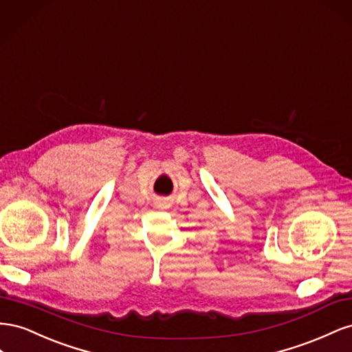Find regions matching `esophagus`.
I'll return each mask as SVG.
<instances>
[{"instance_id":"34e87169","label":"esophagus","mask_w":352,"mask_h":352,"mask_svg":"<svg viewBox=\"0 0 352 352\" xmlns=\"http://www.w3.org/2000/svg\"><path fill=\"white\" fill-rule=\"evenodd\" d=\"M170 206V204H168V202H159L157 204V208H160V209H168Z\"/></svg>"}]
</instances>
